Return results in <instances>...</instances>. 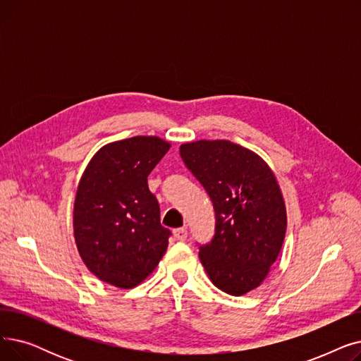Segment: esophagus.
Returning <instances> with one entry per match:
<instances>
[{
	"mask_svg": "<svg viewBox=\"0 0 361 361\" xmlns=\"http://www.w3.org/2000/svg\"><path fill=\"white\" fill-rule=\"evenodd\" d=\"M173 234H174L176 240H178V241H184V240L187 238V228H177V230H174V231H173Z\"/></svg>",
	"mask_w": 361,
	"mask_h": 361,
	"instance_id": "1",
	"label": "esophagus"
}]
</instances>
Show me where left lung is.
Masks as SVG:
<instances>
[{
  "label": "left lung",
  "instance_id": "obj_1",
  "mask_svg": "<svg viewBox=\"0 0 361 361\" xmlns=\"http://www.w3.org/2000/svg\"><path fill=\"white\" fill-rule=\"evenodd\" d=\"M180 155L215 209L214 240L199 257L215 287L231 295L257 288L279 256L287 209L271 166L230 140L183 143Z\"/></svg>",
  "mask_w": 361,
  "mask_h": 361
}]
</instances>
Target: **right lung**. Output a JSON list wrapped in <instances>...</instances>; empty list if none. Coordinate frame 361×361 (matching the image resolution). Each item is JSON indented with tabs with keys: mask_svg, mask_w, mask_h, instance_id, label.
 <instances>
[{
	"mask_svg": "<svg viewBox=\"0 0 361 361\" xmlns=\"http://www.w3.org/2000/svg\"><path fill=\"white\" fill-rule=\"evenodd\" d=\"M171 145L157 136L111 142L92 157L75 192L73 231L86 268L117 288L142 283L166 252L171 231L147 176Z\"/></svg>",
	"mask_w": 361,
	"mask_h": 361,
	"instance_id": "obj_1",
	"label": "right lung"
}]
</instances>
